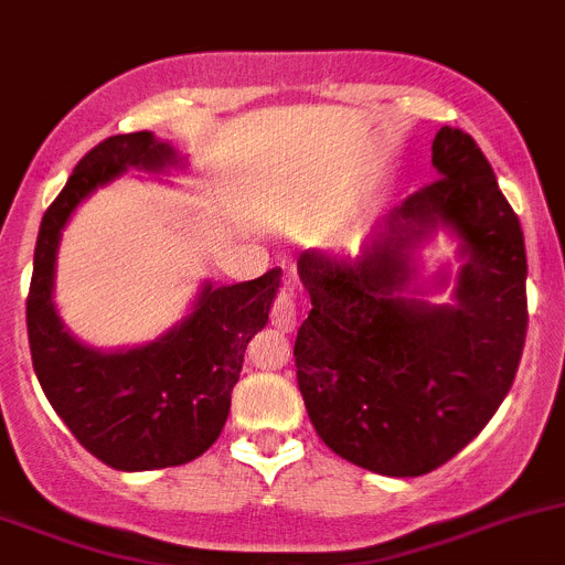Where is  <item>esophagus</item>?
Wrapping results in <instances>:
<instances>
[{
	"mask_svg": "<svg viewBox=\"0 0 565 565\" xmlns=\"http://www.w3.org/2000/svg\"><path fill=\"white\" fill-rule=\"evenodd\" d=\"M270 318H273V326L281 331H292L295 326H298V307H295L292 289H281V292H278Z\"/></svg>",
	"mask_w": 565,
	"mask_h": 565,
	"instance_id": "1",
	"label": "esophagus"
}]
</instances>
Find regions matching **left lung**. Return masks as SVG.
<instances>
[{
  "label": "left lung",
  "instance_id": "1",
  "mask_svg": "<svg viewBox=\"0 0 565 565\" xmlns=\"http://www.w3.org/2000/svg\"><path fill=\"white\" fill-rule=\"evenodd\" d=\"M431 167L440 178L390 209L360 256L298 258L312 298L295 340L309 420L334 455L384 477H420L466 449L510 393L526 337L524 234L488 158L446 125ZM437 227L458 236L455 305H429L417 284Z\"/></svg>",
  "mask_w": 565,
  "mask_h": 565
}]
</instances>
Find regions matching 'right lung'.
Wrapping results in <instances>:
<instances>
[{
    "label": "right lung",
    "mask_w": 565,
    "mask_h": 565,
    "mask_svg": "<svg viewBox=\"0 0 565 565\" xmlns=\"http://www.w3.org/2000/svg\"><path fill=\"white\" fill-rule=\"evenodd\" d=\"M183 158L150 130L110 136L81 158L41 220L28 337L35 376L83 449L116 471L192 462L223 431L245 348L265 329L281 270L242 284L205 281L192 312L158 340L99 351L63 326L52 300L63 228L77 205L128 170L170 172Z\"/></svg>",
    "instance_id": "add662e5"
}]
</instances>
